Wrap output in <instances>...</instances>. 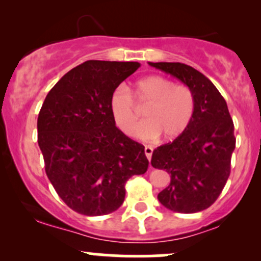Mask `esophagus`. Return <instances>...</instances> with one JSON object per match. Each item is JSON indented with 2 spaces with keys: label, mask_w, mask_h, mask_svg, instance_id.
Segmentation results:
<instances>
[{
  "label": "esophagus",
  "mask_w": 261,
  "mask_h": 261,
  "mask_svg": "<svg viewBox=\"0 0 261 261\" xmlns=\"http://www.w3.org/2000/svg\"><path fill=\"white\" fill-rule=\"evenodd\" d=\"M152 153H153V148H152L151 146H146V147H145V154H146V157L148 158V161H151Z\"/></svg>",
  "instance_id": "1"
}]
</instances>
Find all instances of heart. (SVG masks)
<instances>
[{
    "label": "heart",
    "mask_w": 261,
    "mask_h": 261,
    "mask_svg": "<svg viewBox=\"0 0 261 261\" xmlns=\"http://www.w3.org/2000/svg\"><path fill=\"white\" fill-rule=\"evenodd\" d=\"M133 95L139 104H148L139 128L141 139L154 140L163 136L173 140L189 127L195 113V95L187 86L175 85L163 76L145 77L134 85ZM109 108L116 126L126 136L137 134L139 114L130 92L119 87L110 97Z\"/></svg>",
    "instance_id": "b5f03b06"
}]
</instances>
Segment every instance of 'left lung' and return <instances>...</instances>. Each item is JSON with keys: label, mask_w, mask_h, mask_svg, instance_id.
Instances as JSON below:
<instances>
[{"label": "left lung", "mask_w": 261, "mask_h": 261, "mask_svg": "<svg viewBox=\"0 0 261 261\" xmlns=\"http://www.w3.org/2000/svg\"><path fill=\"white\" fill-rule=\"evenodd\" d=\"M148 64L181 81L195 95V113L189 127L152 153V166L170 175L169 185L158 194V200L170 211H202L216 201L230 173L236 137L228 107L214 83L191 66Z\"/></svg>", "instance_id": "1"}]
</instances>
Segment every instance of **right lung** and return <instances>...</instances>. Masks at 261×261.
I'll use <instances>...</instances> for the list:
<instances>
[{
    "label": "right lung",
    "instance_id": "right-lung-1",
    "mask_svg": "<svg viewBox=\"0 0 261 261\" xmlns=\"http://www.w3.org/2000/svg\"><path fill=\"white\" fill-rule=\"evenodd\" d=\"M139 62L89 60L68 71L47 93L38 116V143L54 189L73 211H116L125 182L145 174V147L115 126L109 101Z\"/></svg>",
    "mask_w": 261,
    "mask_h": 261
}]
</instances>
